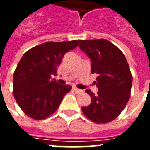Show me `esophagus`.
Masks as SVG:
<instances>
[{"instance_id": "esophagus-1", "label": "esophagus", "mask_w": 150, "mask_h": 150, "mask_svg": "<svg viewBox=\"0 0 150 150\" xmlns=\"http://www.w3.org/2000/svg\"><path fill=\"white\" fill-rule=\"evenodd\" d=\"M73 90H74V91L76 92L77 94H79V93H82V92H83V90H81V89H79V88H73Z\"/></svg>"}]
</instances>
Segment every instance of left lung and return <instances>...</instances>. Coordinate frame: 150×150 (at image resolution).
<instances>
[{"label": "left lung", "mask_w": 150, "mask_h": 150, "mask_svg": "<svg viewBox=\"0 0 150 150\" xmlns=\"http://www.w3.org/2000/svg\"><path fill=\"white\" fill-rule=\"evenodd\" d=\"M79 48L91 59L92 74H97L95 95L90 89L86 92L91 104L82 107L85 116L96 124H105L121 113L130 98L132 76L122 51L106 39L78 40Z\"/></svg>", "instance_id": "left-lung-1"}]
</instances>
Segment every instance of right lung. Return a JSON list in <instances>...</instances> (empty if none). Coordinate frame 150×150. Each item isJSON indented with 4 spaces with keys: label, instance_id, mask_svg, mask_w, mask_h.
Instances as JSON below:
<instances>
[{
    "label": "right lung",
    "instance_id": "add662e5",
    "mask_svg": "<svg viewBox=\"0 0 150 150\" xmlns=\"http://www.w3.org/2000/svg\"><path fill=\"white\" fill-rule=\"evenodd\" d=\"M78 45L76 40L46 42L25 53L13 74V96L25 115L39 120L58 109L72 88L59 84L51 75H56L66 53Z\"/></svg>",
    "mask_w": 150,
    "mask_h": 150
}]
</instances>
